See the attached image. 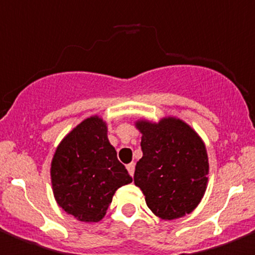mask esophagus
<instances>
[{
    "instance_id": "obj_1",
    "label": "esophagus",
    "mask_w": 255,
    "mask_h": 255,
    "mask_svg": "<svg viewBox=\"0 0 255 255\" xmlns=\"http://www.w3.org/2000/svg\"><path fill=\"white\" fill-rule=\"evenodd\" d=\"M126 168H128V171H129L130 175H134V171H135V163L134 162H131V163H129L128 166H126Z\"/></svg>"
}]
</instances>
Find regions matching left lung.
<instances>
[{"instance_id":"obj_1","label":"left lung","mask_w":255,"mask_h":255,"mask_svg":"<svg viewBox=\"0 0 255 255\" xmlns=\"http://www.w3.org/2000/svg\"><path fill=\"white\" fill-rule=\"evenodd\" d=\"M143 157L136 162L135 185L145 195L148 208L161 220L184 217L200 203L208 184L206 144L179 117L158 123L139 119Z\"/></svg>"}]
</instances>
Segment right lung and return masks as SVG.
Masks as SVG:
<instances>
[{"label": "right lung", "instance_id": "add662e5", "mask_svg": "<svg viewBox=\"0 0 255 255\" xmlns=\"http://www.w3.org/2000/svg\"><path fill=\"white\" fill-rule=\"evenodd\" d=\"M107 131L102 117H88L65 135L51 162L55 200L65 213L88 224L100 222L117 189L132 181Z\"/></svg>", "mask_w": 255, "mask_h": 255}]
</instances>
